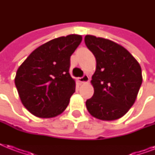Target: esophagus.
<instances>
[{
	"label": "esophagus",
	"mask_w": 155,
	"mask_h": 155,
	"mask_svg": "<svg viewBox=\"0 0 155 155\" xmlns=\"http://www.w3.org/2000/svg\"><path fill=\"white\" fill-rule=\"evenodd\" d=\"M79 81L80 83H87L89 81V77L87 76V75H84L82 77L79 78Z\"/></svg>",
	"instance_id": "34e87169"
}]
</instances>
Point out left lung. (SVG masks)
Wrapping results in <instances>:
<instances>
[{
    "mask_svg": "<svg viewBox=\"0 0 155 155\" xmlns=\"http://www.w3.org/2000/svg\"><path fill=\"white\" fill-rule=\"evenodd\" d=\"M84 42L97 60L91 80L94 94L86 101L87 111L100 120H117L137 98L142 83L140 64L127 50L111 40L86 35Z\"/></svg>",
    "mask_w": 155,
    "mask_h": 155,
    "instance_id": "left-lung-1",
    "label": "left lung"
}]
</instances>
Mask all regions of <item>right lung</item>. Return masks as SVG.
<instances>
[{
  "label": "right lung",
  "instance_id": "1",
  "mask_svg": "<svg viewBox=\"0 0 155 155\" xmlns=\"http://www.w3.org/2000/svg\"><path fill=\"white\" fill-rule=\"evenodd\" d=\"M82 36L70 35L46 42L35 49L17 71L15 85L21 103L38 117L62 113L75 91L69 73L71 55Z\"/></svg>",
  "mask_w": 155,
  "mask_h": 155
}]
</instances>
